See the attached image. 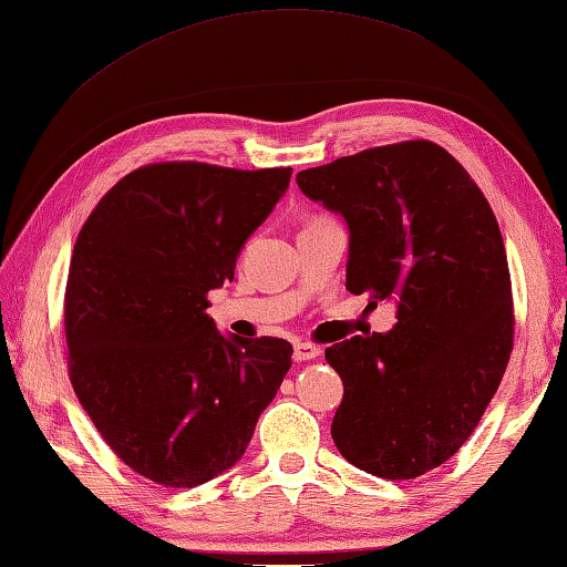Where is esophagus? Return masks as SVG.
<instances>
[{
	"label": "esophagus",
	"instance_id": "obj_1",
	"mask_svg": "<svg viewBox=\"0 0 567 567\" xmlns=\"http://www.w3.org/2000/svg\"><path fill=\"white\" fill-rule=\"evenodd\" d=\"M319 354V349L310 342H295V359L297 362H310Z\"/></svg>",
	"mask_w": 567,
	"mask_h": 567
}]
</instances>
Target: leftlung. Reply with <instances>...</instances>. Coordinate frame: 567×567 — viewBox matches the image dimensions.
<instances>
[{"mask_svg":"<svg viewBox=\"0 0 567 567\" xmlns=\"http://www.w3.org/2000/svg\"><path fill=\"white\" fill-rule=\"evenodd\" d=\"M349 228L347 290L396 300L386 334L327 347L344 396L332 439L349 463L416 478L463 446L506 372L513 300L506 248L466 168L404 141L297 173Z\"/></svg>","mask_w":567,"mask_h":567,"instance_id":"1","label":"left lung"}]
</instances>
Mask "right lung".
<instances>
[{
    "instance_id": "add662e5",
    "label": "right lung",
    "mask_w": 567,
    "mask_h": 567,
    "mask_svg": "<svg viewBox=\"0 0 567 567\" xmlns=\"http://www.w3.org/2000/svg\"><path fill=\"white\" fill-rule=\"evenodd\" d=\"M292 168L151 163L99 200L69 265V377L126 466L193 488L235 466L292 344L223 337L208 292L290 185Z\"/></svg>"
}]
</instances>
